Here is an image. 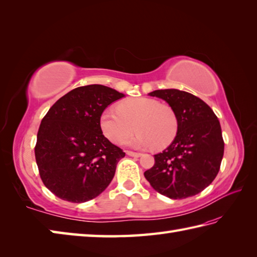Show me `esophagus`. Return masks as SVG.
Masks as SVG:
<instances>
[{"label":"esophagus","instance_id":"34e87169","mask_svg":"<svg viewBox=\"0 0 257 257\" xmlns=\"http://www.w3.org/2000/svg\"><path fill=\"white\" fill-rule=\"evenodd\" d=\"M125 154H127L130 157H136V158H138V157L141 156L140 152H134V151H125Z\"/></svg>","mask_w":257,"mask_h":257}]
</instances>
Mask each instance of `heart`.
Instances as JSON below:
<instances>
[{
	"instance_id": "1",
	"label": "heart",
	"mask_w": 257,
	"mask_h": 257,
	"mask_svg": "<svg viewBox=\"0 0 257 257\" xmlns=\"http://www.w3.org/2000/svg\"><path fill=\"white\" fill-rule=\"evenodd\" d=\"M102 135L114 145H121L134 129L139 132L127 141L133 147L165 149L176 138L179 119L174 109L149 97L130 98L120 101L116 109H105L99 117Z\"/></svg>"
}]
</instances>
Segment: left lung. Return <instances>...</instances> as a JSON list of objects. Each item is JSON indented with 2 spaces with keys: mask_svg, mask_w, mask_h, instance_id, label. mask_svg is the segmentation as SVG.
Masks as SVG:
<instances>
[{
  "mask_svg": "<svg viewBox=\"0 0 257 257\" xmlns=\"http://www.w3.org/2000/svg\"><path fill=\"white\" fill-rule=\"evenodd\" d=\"M161 98L177 112L179 129L167 149L155 155V165L145 178L157 192L179 200L200 193L219 173L224 141L219 119L209 105L190 92L159 89Z\"/></svg>",
  "mask_w": 257,
  "mask_h": 257,
  "instance_id": "8db88e82",
  "label": "left lung"
}]
</instances>
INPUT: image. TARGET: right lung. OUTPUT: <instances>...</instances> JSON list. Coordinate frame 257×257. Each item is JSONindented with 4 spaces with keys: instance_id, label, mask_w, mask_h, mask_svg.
<instances>
[{
    "instance_id": "right-lung-1",
    "label": "right lung",
    "mask_w": 257,
    "mask_h": 257,
    "mask_svg": "<svg viewBox=\"0 0 257 257\" xmlns=\"http://www.w3.org/2000/svg\"><path fill=\"white\" fill-rule=\"evenodd\" d=\"M124 95L102 85L77 87L42 119L35 159L43 183L59 199L81 203L99 195L124 157L99 128L106 107Z\"/></svg>"
}]
</instances>
